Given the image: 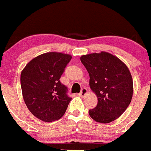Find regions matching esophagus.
Returning a JSON list of instances; mask_svg holds the SVG:
<instances>
[{
	"mask_svg": "<svg viewBox=\"0 0 151 151\" xmlns=\"http://www.w3.org/2000/svg\"><path fill=\"white\" fill-rule=\"evenodd\" d=\"M87 93H88V90H87V89L86 88H83L81 89V93H79L78 95L80 96L83 97Z\"/></svg>",
	"mask_w": 151,
	"mask_h": 151,
	"instance_id": "34e87169",
	"label": "esophagus"
}]
</instances>
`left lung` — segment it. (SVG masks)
<instances>
[{
  "label": "left lung",
  "mask_w": 151,
  "mask_h": 151,
  "mask_svg": "<svg viewBox=\"0 0 151 151\" xmlns=\"http://www.w3.org/2000/svg\"><path fill=\"white\" fill-rule=\"evenodd\" d=\"M89 74V86L98 98L97 106L89 110L97 122L109 123L127 109L133 94V81L127 66L106 52L81 57Z\"/></svg>",
  "instance_id": "1"
}]
</instances>
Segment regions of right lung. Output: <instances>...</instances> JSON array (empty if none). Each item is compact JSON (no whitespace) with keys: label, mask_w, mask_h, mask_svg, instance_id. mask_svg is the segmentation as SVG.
Segmentation results:
<instances>
[{"label":"right lung","mask_w":151,"mask_h":151,"mask_svg":"<svg viewBox=\"0 0 151 151\" xmlns=\"http://www.w3.org/2000/svg\"><path fill=\"white\" fill-rule=\"evenodd\" d=\"M72 56L50 52L33 58L21 73L24 101L30 112L40 120L50 122L64 115L71 98L60 81Z\"/></svg>","instance_id":"right-lung-1"}]
</instances>
